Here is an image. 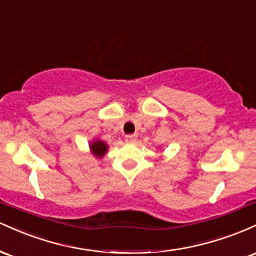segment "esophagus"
Listing matches in <instances>:
<instances>
[{
	"label": "esophagus",
	"instance_id": "34e87169",
	"mask_svg": "<svg viewBox=\"0 0 256 256\" xmlns=\"http://www.w3.org/2000/svg\"><path fill=\"white\" fill-rule=\"evenodd\" d=\"M136 140H137V136L136 134H126L125 136V140L128 143H134V142H136Z\"/></svg>",
	"mask_w": 256,
	"mask_h": 256
}]
</instances>
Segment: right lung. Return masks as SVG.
<instances>
[{"instance_id": "obj_1", "label": "right lung", "mask_w": 256, "mask_h": 256, "mask_svg": "<svg viewBox=\"0 0 256 256\" xmlns=\"http://www.w3.org/2000/svg\"><path fill=\"white\" fill-rule=\"evenodd\" d=\"M90 150L96 158H104V155L108 150V146L106 144L104 140H95L90 143Z\"/></svg>"}]
</instances>
